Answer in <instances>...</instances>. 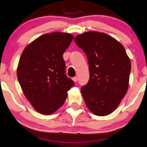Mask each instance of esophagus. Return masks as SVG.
<instances>
[{
	"mask_svg": "<svg viewBox=\"0 0 147 147\" xmlns=\"http://www.w3.org/2000/svg\"><path fill=\"white\" fill-rule=\"evenodd\" d=\"M73 81H74V82H77V80H78V77H77V76H74V77H73Z\"/></svg>",
	"mask_w": 147,
	"mask_h": 147,
	"instance_id": "esophagus-1",
	"label": "esophagus"
}]
</instances>
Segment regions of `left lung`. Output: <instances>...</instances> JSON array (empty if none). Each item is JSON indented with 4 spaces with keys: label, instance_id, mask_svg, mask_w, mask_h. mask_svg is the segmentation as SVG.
<instances>
[{
    "label": "left lung",
    "instance_id": "8db88e82",
    "mask_svg": "<svg viewBox=\"0 0 147 147\" xmlns=\"http://www.w3.org/2000/svg\"><path fill=\"white\" fill-rule=\"evenodd\" d=\"M74 40L88 62L89 80L81 88L88 108L98 116L110 114L128 89L131 65L125 49L104 33L85 32Z\"/></svg>",
    "mask_w": 147,
    "mask_h": 147
}]
</instances>
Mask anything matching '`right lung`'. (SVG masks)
<instances>
[{
	"instance_id": "obj_1",
	"label": "right lung",
	"mask_w": 147,
	"mask_h": 147,
	"mask_svg": "<svg viewBox=\"0 0 147 147\" xmlns=\"http://www.w3.org/2000/svg\"><path fill=\"white\" fill-rule=\"evenodd\" d=\"M73 36L46 34L26 47L17 68L18 80L26 98L39 113L50 115L62 106L74 82L65 74L64 53Z\"/></svg>"
}]
</instances>
